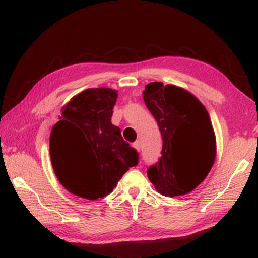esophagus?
Segmentation results:
<instances>
[{
    "instance_id": "34e87169",
    "label": "esophagus",
    "mask_w": 258,
    "mask_h": 258,
    "mask_svg": "<svg viewBox=\"0 0 258 258\" xmlns=\"http://www.w3.org/2000/svg\"><path fill=\"white\" fill-rule=\"evenodd\" d=\"M133 146H134V148H135L137 151L141 150V142H140V141H136V142H134Z\"/></svg>"
}]
</instances>
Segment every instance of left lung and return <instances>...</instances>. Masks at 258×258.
Instances as JSON below:
<instances>
[{"instance_id": "left-lung-1", "label": "left lung", "mask_w": 258, "mask_h": 258, "mask_svg": "<svg viewBox=\"0 0 258 258\" xmlns=\"http://www.w3.org/2000/svg\"><path fill=\"white\" fill-rule=\"evenodd\" d=\"M143 98L163 140L162 156L148 169V178L164 196L191 192L216 157V137L206 107L188 90L162 82L148 83Z\"/></svg>"}]
</instances>
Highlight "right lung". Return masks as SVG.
I'll return each instance as SVG.
<instances>
[{"mask_svg": "<svg viewBox=\"0 0 258 258\" xmlns=\"http://www.w3.org/2000/svg\"><path fill=\"white\" fill-rule=\"evenodd\" d=\"M117 90L91 88L62 108L49 140L50 160L59 183L74 195L97 200L109 195L139 154L111 123Z\"/></svg>", "mask_w": 258, "mask_h": 258, "instance_id": "1", "label": "right lung"}]
</instances>
